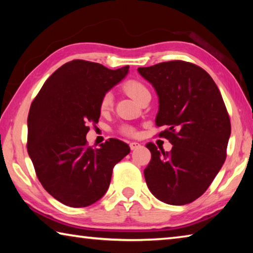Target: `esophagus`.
Here are the masks:
<instances>
[{
    "label": "esophagus",
    "instance_id": "34e87169",
    "mask_svg": "<svg viewBox=\"0 0 253 253\" xmlns=\"http://www.w3.org/2000/svg\"><path fill=\"white\" fill-rule=\"evenodd\" d=\"M129 146H130L131 151H134V149H137L138 147H140V144L137 142H131V143H129Z\"/></svg>",
    "mask_w": 253,
    "mask_h": 253
}]
</instances>
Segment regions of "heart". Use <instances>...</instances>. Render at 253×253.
Segmentation results:
<instances>
[{
    "label": "heart",
    "mask_w": 253,
    "mask_h": 253,
    "mask_svg": "<svg viewBox=\"0 0 253 253\" xmlns=\"http://www.w3.org/2000/svg\"><path fill=\"white\" fill-rule=\"evenodd\" d=\"M123 90L125 91L128 96L131 97L132 99L137 102L142 101L145 97L151 96L149 89L146 87L143 81L138 79H128L122 85ZM111 107H113V95L110 92H106L104 96L101 97L99 108L101 113H106L108 111ZM121 132L126 136H134L136 134L135 129L130 126H123L121 128Z\"/></svg>",
    "instance_id": "b5f03b06"
}]
</instances>
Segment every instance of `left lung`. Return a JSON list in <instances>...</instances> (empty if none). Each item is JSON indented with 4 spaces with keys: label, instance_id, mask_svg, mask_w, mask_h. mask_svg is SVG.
Listing matches in <instances>:
<instances>
[{
    "label": "left lung",
    "instance_id": "8db88e82",
    "mask_svg": "<svg viewBox=\"0 0 253 253\" xmlns=\"http://www.w3.org/2000/svg\"><path fill=\"white\" fill-rule=\"evenodd\" d=\"M155 88L160 100L158 136L172 151H158L147 143L152 158L144 169L152 193L162 202L184 205L199 199L219 173L226 158L231 134L223 98L207 71L194 63L173 60L138 68Z\"/></svg>",
    "mask_w": 253,
    "mask_h": 253
}]
</instances>
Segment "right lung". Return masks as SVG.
<instances>
[{
    "mask_svg": "<svg viewBox=\"0 0 253 253\" xmlns=\"http://www.w3.org/2000/svg\"><path fill=\"white\" fill-rule=\"evenodd\" d=\"M100 63L72 60L51 75L30 107L28 153L42 186L71 208L97 202L107 192L114 166L130 148L109 138L88 146L89 124L100 117V99L127 75Z\"/></svg>",
    "mask_w": 253,
    "mask_h": 253,
    "instance_id": "1",
    "label": "right lung"
}]
</instances>
